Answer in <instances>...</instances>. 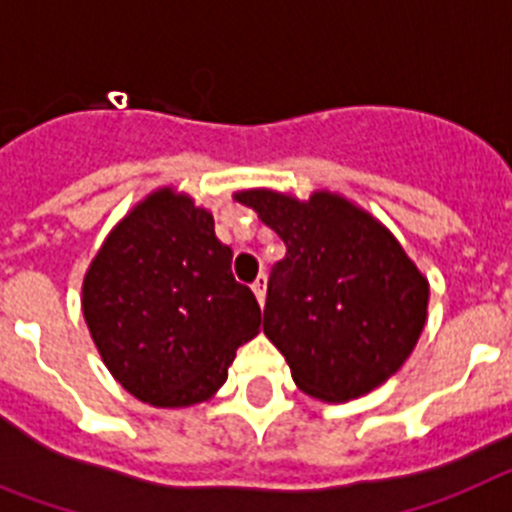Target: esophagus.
Here are the masks:
<instances>
[{"instance_id":"34e87169","label":"esophagus","mask_w":512,"mask_h":512,"mask_svg":"<svg viewBox=\"0 0 512 512\" xmlns=\"http://www.w3.org/2000/svg\"><path fill=\"white\" fill-rule=\"evenodd\" d=\"M252 291H255L257 301H260V304H265V291H268V275H265V273L257 275L255 283H252Z\"/></svg>"}]
</instances>
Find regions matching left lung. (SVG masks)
<instances>
[{
  "mask_svg": "<svg viewBox=\"0 0 512 512\" xmlns=\"http://www.w3.org/2000/svg\"><path fill=\"white\" fill-rule=\"evenodd\" d=\"M237 201L286 244L270 270L262 330L299 389L348 402L394 376L425 327L430 293L397 239L340 195L301 203L247 190Z\"/></svg>",
  "mask_w": 512,
  "mask_h": 512,
  "instance_id": "8db88e82",
  "label": "left lung"
}]
</instances>
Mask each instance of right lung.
I'll return each mask as SVG.
<instances>
[{"label": "right lung", "instance_id": "right-lung-1", "mask_svg": "<svg viewBox=\"0 0 512 512\" xmlns=\"http://www.w3.org/2000/svg\"><path fill=\"white\" fill-rule=\"evenodd\" d=\"M231 257L211 213L172 190L149 195L102 244L84 278V319L133 397L190 407L224 384L237 348L260 330V304Z\"/></svg>", "mask_w": 512, "mask_h": 512}]
</instances>
